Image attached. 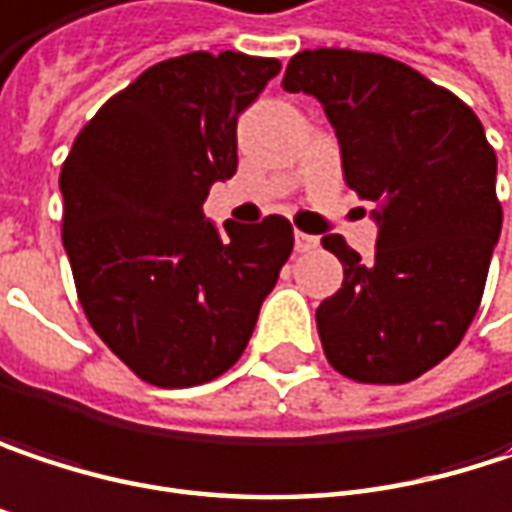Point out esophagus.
Listing matches in <instances>:
<instances>
[{"label":"esophagus","instance_id":"1","mask_svg":"<svg viewBox=\"0 0 512 512\" xmlns=\"http://www.w3.org/2000/svg\"><path fill=\"white\" fill-rule=\"evenodd\" d=\"M319 246V237H313V234H304V231H296V252H313Z\"/></svg>","mask_w":512,"mask_h":512}]
</instances>
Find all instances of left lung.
Returning <instances> with one entry per match:
<instances>
[{
	"instance_id": "left-lung-1",
	"label": "left lung",
	"mask_w": 512,
	"mask_h": 512,
	"mask_svg": "<svg viewBox=\"0 0 512 512\" xmlns=\"http://www.w3.org/2000/svg\"><path fill=\"white\" fill-rule=\"evenodd\" d=\"M281 84L322 102L346 184L378 205L372 263L322 237L343 263V287L316 310L325 357L357 384H407L460 346L481 307L501 234L495 149L463 99L387 55L304 49Z\"/></svg>"
}]
</instances>
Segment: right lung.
<instances>
[{
	"mask_svg": "<svg viewBox=\"0 0 512 512\" xmlns=\"http://www.w3.org/2000/svg\"><path fill=\"white\" fill-rule=\"evenodd\" d=\"M278 58L190 52L140 72L72 140L61 237L102 343L146 384L181 390L228 372L293 252L290 219H205L237 172V117Z\"/></svg>",
	"mask_w": 512,
	"mask_h": 512,
	"instance_id": "1",
	"label": "right lung"
}]
</instances>
